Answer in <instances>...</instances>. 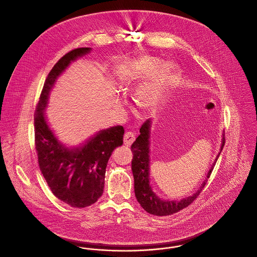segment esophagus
I'll list each match as a JSON object with an SVG mask.
<instances>
[{
	"label": "esophagus",
	"mask_w": 257,
	"mask_h": 257,
	"mask_svg": "<svg viewBox=\"0 0 257 257\" xmlns=\"http://www.w3.org/2000/svg\"><path fill=\"white\" fill-rule=\"evenodd\" d=\"M136 140V136L133 132H126L124 134V137H123V142H124V145L126 147H130L132 146V144L135 142Z\"/></svg>",
	"instance_id": "obj_1"
}]
</instances>
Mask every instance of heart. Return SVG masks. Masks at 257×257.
<instances>
[{"mask_svg":"<svg viewBox=\"0 0 257 257\" xmlns=\"http://www.w3.org/2000/svg\"><path fill=\"white\" fill-rule=\"evenodd\" d=\"M161 60L154 56H143L135 63L134 76L138 80H144L151 76L147 83L138 91L137 102L143 108L156 106L165 89L171 84L174 77L172 64L165 63L159 66Z\"/></svg>","mask_w":257,"mask_h":257,"instance_id":"1","label":"heart"}]
</instances>
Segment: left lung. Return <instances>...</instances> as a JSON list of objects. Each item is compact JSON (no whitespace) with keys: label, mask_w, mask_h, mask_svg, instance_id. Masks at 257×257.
I'll return each mask as SVG.
<instances>
[{"label":"left lung","mask_w":257,"mask_h":257,"mask_svg":"<svg viewBox=\"0 0 257 257\" xmlns=\"http://www.w3.org/2000/svg\"><path fill=\"white\" fill-rule=\"evenodd\" d=\"M149 130H150V119L142 125L140 133L141 135L138 137L136 142L132 145L131 149L133 152V160H132V170L135 179V193L138 199V202L141 206L147 211V213L155 216H170L173 215L188 206H190L201 194L203 189L205 188L208 179L210 178L212 171L214 169L215 164L210 169L207 180L202 185V187L191 197L178 201H163L160 200L153 192L149 185ZM224 138L222 140V146L220 150L224 146ZM220 152L218 155L220 156ZM217 160V159H216Z\"/></svg>","instance_id":"8db88e82"}]
</instances>
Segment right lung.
I'll use <instances>...</instances> for the list:
<instances>
[{"label":"right lung","mask_w":257,"mask_h":257,"mask_svg":"<svg viewBox=\"0 0 257 257\" xmlns=\"http://www.w3.org/2000/svg\"><path fill=\"white\" fill-rule=\"evenodd\" d=\"M79 47L62 56L47 75L35 110V145L38 166L52 194L74 208H86L103 195L108 160L122 146L121 125L102 131L84 147L69 150L62 147L48 127L44 110L56 78L71 61L90 51Z\"/></svg>","instance_id":"obj_1"}]
</instances>
